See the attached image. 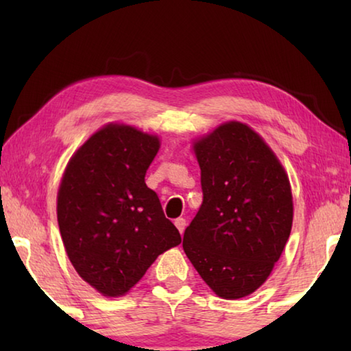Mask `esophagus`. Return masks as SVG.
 <instances>
[{
  "label": "esophagus",
  "instance_id": "1",
  "mask_svg": "<svg viewBox=\"0 0 351 351\" xmlns=\"http://www.w3.org/2000/svg\"><path fill=\"white\" fill-rule=\"evenodd\" d=\"M175 226H176V229L180 230V234H182L184 229H186L187 223H186V219H184V218H178V219H175Z\"/></svg>",
  "mask_w": 351,
  "mask_h": 351
}]
</instances>
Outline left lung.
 <instances>
[{
  "instance_id": "1",
  "label": "left lung",
  "mask_w": 351,
  "mask_h": 351,
  "mask_svg": "<svg viewBox=\"0 0 351 351\" xmlns=\"http://www.w3.org/2000/svg\"><path fill=\"white\" fill-rule=\"evenodd\" d=\"M203 204L184 232V252L221 299L252 294L274 269L293 228L287 170L247 123L229 121L195 139Z\"/></svg>"
}]
</instances>
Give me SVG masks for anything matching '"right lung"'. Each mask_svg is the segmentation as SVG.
Listing matches in <instances>:
<instances>
[{"instance_id": "right-lung-1", "label": "right lung", "mask_w": 351, "mask_h": 351, "mask_svg": "<svg viewBox=\"0 0 351 351\" xmlns=\"http://www.w3.org/2000/svg\"><path fill=\"white\" fill-rule=\"evenodd\" d=\"M158 134L110 122L77 148L57 193L64 251L83 280L105 297H122L159 255L181 243L158 195L147 187Z\"/></svg>"}]
</instances>
